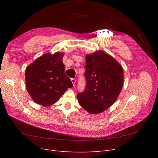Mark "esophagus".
Listing matches in <instances>:
<instances>
[{
	"label": "esophagus",
	"instance_id": "34e87169",
	"mask_svg": "<svg viewBox=\"0 0 158 158\" xmlns=\"http://www.w3.org/2000/svg\"><path fill=\"white\" fill-rule=\"evenodd\" d=\"M71 81H72V82H73V85H75V83H76V80L75 78H71Z\"/></svg>",
	"mask_w": 158,
	"mask_h": 158
}]
</instances>
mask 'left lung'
Listing matches in <instances>:
<instances>
[{
    "mask_svg": "<svg viewBox=\"0 0 158 158\" xmlns=\"http://www.w3.org/2000/svg\"><path fill=\"white\" fill-rule=\"evenodd\" d=\"M86 84L77 94L78 103L91 114L100 113L115 102L123 85V70L115 59L103 51L85 58Z\"/></svg>",
    "mask_w": 158,
    "mask_h": 158,
    "instance_id": "left-lung-1",
    "label": "left lung"
}]
</instances>
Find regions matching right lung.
Segmentation results:
<instances>
[{"label":"right lung","mask_w":158,"mask_h":158,"mask_svg":"<svg viewBox=\"0 0 158 158\" xmlns=\"http://www.w3.org/2000/svg\"><path fill=\"white\" fill-rule=\"evenodd\" d=\"M64 55L47 53L37 59L26 70V88L35 103L47 107L55 103L68 88L73 86L64 73Z\"/></svg>","instance_id":"add662e5"}]
</instances>
